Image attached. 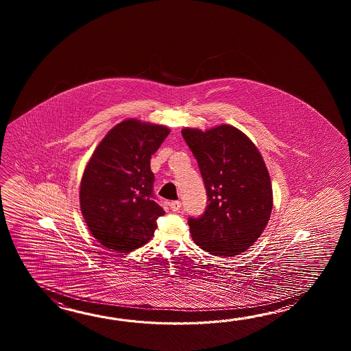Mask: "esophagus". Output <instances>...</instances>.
I'll return each mask as SVG.
<instances>
[{
    "label": "esophagus",
    "instance_id": "esophagus-1",
    "mask_svg": "<svg viewBox=\"0 0 351 351\" xmlns=\"http://www.w3.org/2000/svg\"><path fill=\"white\" fill-rule=\"evenodd\" d=\"M180 206H182V203L179 201H173L169 203V207H171V209L174 210V212H177V210L180 208Z\"/></svg>",
    "mask_w": 351,
    "mask_h": 351
}]
</instances>
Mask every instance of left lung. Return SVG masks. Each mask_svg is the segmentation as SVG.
I'll list each match as a JSON object with an SVG mask.
<instances>
[{
    "label": "left lung",
    "instance_id": "8db88e82",
    "mask_svg": "<svg viewBox=\"0 0 351 351\" xmlns=\"http://www.w3.org/2000/svg\"><path fill=\"white\" fill-rule=\"evenodd\" d=\"M201 171L208 204L188 218L194 242L209 254L232 257L254 245L269 223L272 186L251 139L231 125L182 130Z\"/></svg>",
    "mask_w": 351,
    "mask_h": 351
}]
</instances>
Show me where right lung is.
I'll return each instance as SVG.
<instances>
[{
  "label": "right lung",
  "instance_id": "add662e5",
  "mask_svg": "<svg viewBox=\"0 0 351 351\" xmlns=\"http://www.w3.org/2000/svg\"><path fill=\"white\" fill-rule=\"evenodd\" d=\"M171 130L128 119L105 135L82 174L80 208L103 246L130 252L149 241L165 216L153 193L150 158Z\"/></svg>",
  "mask_w": 351,
  "mask_h": 351
}]
</instances>
